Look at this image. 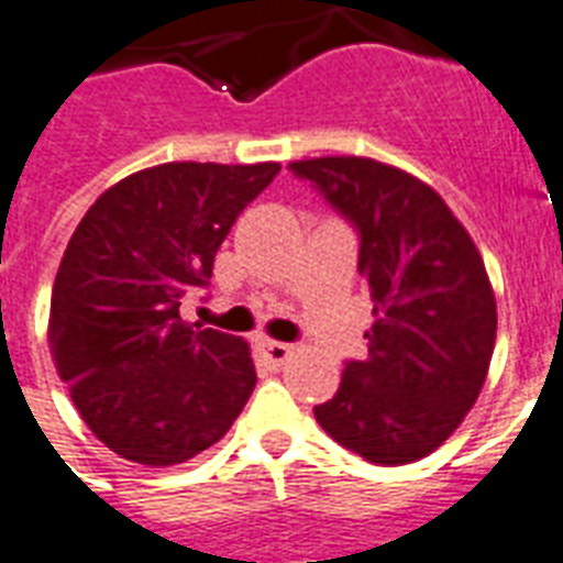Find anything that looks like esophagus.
<instances>
[{"label":"esophagus","instance_id":"1","mask_svg":"<svg viewBox=\"0 0 563 563\" xmlns=\"http://www.w3.org/2000/svg\"><path fill=\"white\" fill-rule=\"evenodd\" d=\"M260 353L266 358V364L272 367H283L286 361L291 358V344H283V341H260Z\"/></svg>","mask_w":563,"mask_h":563}]
</instances>
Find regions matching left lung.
I'll list each match as a JSON object with an SVG mask.
<instances>
[{
    "label": "left lung",
    "mask_w": 563,
    "mask_h": 563,
    "mask_svg": "<svg viewBox=\"0 0 563 563\" xmlns=\"http://www.w3.org/2000/svg\"><path fill=\"white\" fill-rule=\"evenodd\" d=\"M289 170L358 231L376 314L367 358L346 361L314 419L367 463H416L460 428L486 382L497 306L483 257L442 196L410 173L355 155Z\"/></svg>",
    "instance_id": "8db88e82"
}]
</instances>
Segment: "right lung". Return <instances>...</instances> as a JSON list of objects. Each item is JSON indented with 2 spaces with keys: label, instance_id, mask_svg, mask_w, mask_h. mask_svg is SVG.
Wrapping results in <instances>:
<instances>
[{
  "label": "right lung",
  "instance_id": "1",
  "mask_svg": "<svg viewBox=\"0 0 563 563\" xmlns=\"http://www.w3.org/2000/svg\"><path fill=\"white\" fill-rule=\"evenodd\" d=\"M280 164L173 162L86 210L52 291L57 376L91 433L132 463L176 465L228 433L257 385L249 344L185 323L236 217Z\"/></svg>",
  "mask_w": 563,
  "mask_h": 563
}]
</instances>
